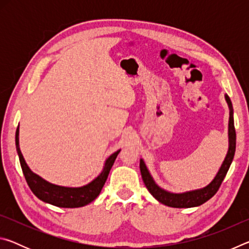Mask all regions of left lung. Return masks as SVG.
<instances>
[{"mask_svg": "<svg viewBox=\"0 0 249 249\" xmlns=\"http://www.w3.org/2000/svg\"><path fill=\"white\" fill-rule=\"evenodd\" d=\"M225 100L229 105L230 108V120H229V150L225 156L224 161H223L222 166L218 169L216 176L211 182L205 185L204 188L196 189V190H191L182 193H174L165 190V189L160 188L159 185L155 182L153 177H151L150 172L147 169L144 160L141 159L140 161V168L142 178L146 188L151 193L156 200L159 201L160 203L165 204L167 206H171V208H195V206H199L201 204L205 203L206 201L210 200L215 193L217 192L218 188H220L221 183L224 180L225 176L229 171L231 163L233 161L235 149H236V133L234 127V117H233V105H231V99L229 95L225 94Z\"/></svg>", "mask_w": 249, "mask_h": 249, "instance_id": "8db88e82", "label": "left lung"}]
</instances>
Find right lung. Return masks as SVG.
<instances>
[{
	"label": "right lung",
	"instance_id": "right-lung-1",
	"mask_svg": "<svg viewBox=\"0 0 249 249\" xmlns=\"http://www.w3.org/2000/svg\"><path fill=\"white\" fill-rule=\"evenodd\" d=\"M19 125L18 126L15 134V144L18 155L19 157L20 167H22L23 174L25 179L27 181V184L31 188L34 195L39 200L46 202V203L59 206V208H81L87 204L91 203L95 200L102 190L105 181L107 179L109 170L114 163L117 155L121 149L116 150L109 157L105 160L103 169L101 174L86 185L82 187H62V185L50 183L48 181L41 178L38 175L34 174L29 169L26 161L22 155V151L19 149Z\"/></svg>",
	"mask_w": 249,
	"mask_h": 249
}]
</instances>
